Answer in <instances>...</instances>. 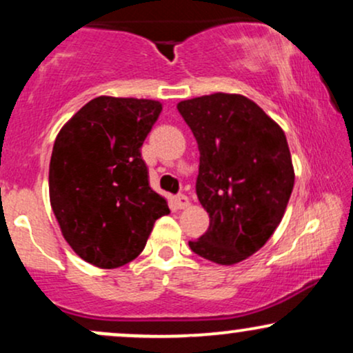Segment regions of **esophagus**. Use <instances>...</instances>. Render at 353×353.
Listing matches in <instances>:
<instances>
[{
    "label": "esophagus",
    "instance_id": "1",
    "mask_svg": "<svg viewBox=\"0 0 353 353\" xmlns=\"http://www.w3.org/2000/svg\"><path fill=\"white\" fill-rule=\"evenodd\" d=\"M189 204H190L189 197L184 196V194H181V196L174 197V205H176L177 209H185Z\"/></svg>",
    "mask_w": 353,
    "mask_h": 353
}]
</instances>
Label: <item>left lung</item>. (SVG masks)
Returning <instances> with one entry per match:
<instances>
[{
    "label": "left lung",
    "mask_w": 353,
    "mask_h": 353,
    "mask_svg": "<svg viewBox=\"0 0 353 353\" xmlns=\"http://www.w3.org/2000/svg\"><path fill=\"white\" fill-rule=\"evenodd\" d=\"M199 148L196 192L209 229L192 252L232 265L257 252L281 224L294 189V165L281 125L241 94L177 104Z\"/></svg>",
    "instance_id": "left-lung-1"
}]
</instances>
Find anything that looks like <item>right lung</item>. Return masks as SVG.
<instances>
[{
	"label": "right lung",
	"mask_w": 353,
	"mask_h": 353,
	"mask_svg": "<svg viewBox=\"0 0 353 353\" xmlns=\"http://www.w3.org/2000/svg\"><path fill=\"white\" fill-rule=\"evenodd\" d=\"M163 111L152 99H91L63 125L50 163V201L66 242L81 259L116 269L143 252L168 202L149 185L141 157Z\"/></svg>",
	"instance_id": "1"
}]
</instances>
